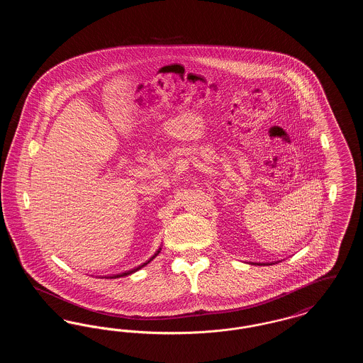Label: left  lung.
I'll return each mask as SVG.
<instances>
[{"mask_svg":"<svg viewBox=\"0 0 363 363\" xmlns=\"http://www.w3.org/2000/svg\"><path fill=\"white\" fill-rule=\"evenodd\" d=\"M252 264H257V265H272L274 262H262V264H259V262H252Z\"/></svg>","mask_w":363,"mask_h":363,"instance_id":"8db88e82","label":"left lung"}]
</instances>
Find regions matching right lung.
Here are the masks:
<instances>
[{"label":"right lung","instance_id":"1","mask_svg":"<svg viewBox=\"0 0 363 363\" xmlns=\"http://www.w3.org/2000/svg\"><path fill=\"white\" fill-rule=\"evenodd\" d=\"M159 252H160V249L156 252L155 255L151 257V259H148L147 262H144V264H141V265H138L136 268H133V269H130V271H126V272H122V274H118V275H114V277H110V279H116V277H128V275H130V274H133V272H136L138 269H141L143 267H145L150 261H152V259H155L156 256L159 255Z\"/></svg>","mask_w":363,"mask_h":363}]
</instances>
